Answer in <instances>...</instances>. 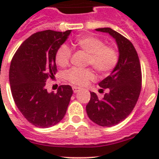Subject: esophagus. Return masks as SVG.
I'll return each mask as SVG.
<instances>
[{
  "mask_svg": "<svg viewBox=\"0 0 159 159\" xmlns=\"http://www.w3.org/2000/svg\"><path fill=\"white\" fill-rule=\"evenodd\" d=\"M72 89H73V92H75V93H77V92H80V91L81 88H79V87H73Z\"/></svg>",
  "mask_w": 159,
  "mask_h": 159,
  "instance_id": "1",
  "label": "esophagus"
}]
</instances>
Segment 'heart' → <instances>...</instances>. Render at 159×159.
<instances>
[{
    "label": "heart",
    "instance_id": "heart-1",
    "mask_svg": "<svg viewBox=\"0 0 159 159\" xmlns=\"http://www.w3.org/2000/svg\"><path fill=\"white\" fill-rule=\"evenodd\" d=\"M73 45L88 53L87 64H92L99 72H108L116 67L119 60V53L115 48L104 45L99 38L92 36H84L75 39ZM71 51L67 45H61L56 53V62L60 67L68 64ZM65 77L70 83L84 86L95 77L91 68L80 69L71 68L66 71Z\"/></svg>",
    "mask_w": 159,
    "mask_h": 159
}]
</instances>
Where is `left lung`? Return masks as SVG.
<instances>
[{"label": "left lung", "instance_id": "8db88e82", "mask_svg": "<svg viewBox=\"0 0 159 159\" xmlns=\"http://www.w3.org/2000/svg\"><path fill=\"white\" fill-rule=\"evenodd\" d=\"M116 40L119 60L110 75L99 83L108 89L102 99L91 92L86 106L89 119L101 127H113L123 121L134 109L141 92L142 72L139 59L131 42L111 28L96 29ZM102 90V89H101Z\"/></svg>", "mask_w": 159, "mask_h": 159}]
</instances>
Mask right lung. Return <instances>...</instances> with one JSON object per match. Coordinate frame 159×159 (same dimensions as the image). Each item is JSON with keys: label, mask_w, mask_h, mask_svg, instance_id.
Returning a JSON list of instances; mask_svg holds the SVG:
<instances>
[{"label": "right lung", "mask_w": 159, "mask_h": 159, "mask_svg": "<svg viewBox=\"0 0 159 159\" xmlns=\"http://www.w3.org/2000/svg\"><path fill=\"white\" fill-rule=\"evenodd\" d=\"M71 30H45L29 36L12 57L9 84L12 98L29 123L41 128L52 127L65 116L72 88L61 85L56 93L45 88L46 80L57 71L56 53Z\"/></svg>", "instance_id": "1"}]
</instances>
